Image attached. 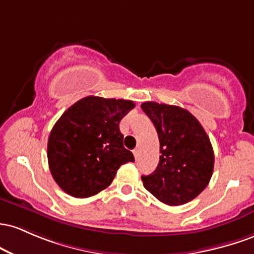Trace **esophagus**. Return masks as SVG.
I'll list each match as a JSON object with an SVG mask.
<instances>
[{
	"label": "esophagus",
	"instance_id": "34e87169",
	"mask_svg": "<svg viewBox=\"0 0 254 254\" xmlns=\"http://www.w3.org/2000/svg\"><path fill=\"white\" fill-rule=\"evenodd\" d=\"M133 155H134L135 159H138V158H139V150H138V149L133 150Z\"/></svg>",
	"mask_w": 254,
	"mask_h": 254
}]
</instances>
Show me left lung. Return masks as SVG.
Instances as JSON below:
<instances>
[{
	"instance_id": "left-lung-1",
	"label": "left lung",
	"mask_w": 254,
	"mask_h": 254,
	"mask_svg": "<svg viewBox=\"0 0 254 254\" xmlns=\"http://www.w3.org/2000/svg\"><path fill=\"white\" fill-rule=\"evenodd\" d=\"M159 139V163L150 175L141 176L144 187L162 203L178 206L193 200L212 176V145L203 126L184 108L145 102Z\"/></svg>"
}]
</instances>
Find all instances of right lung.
Masks as SVG:
<instances>
[{
	"instance_id": "right-lung-1",
	"label": "right lung",
	"mask_w": 254,
	"mask_h": 254,
	"mask_svg": "<svg viewBox=\"0 0 254 254\" xmlns=\"http://www.w3.org/2000/svg\"><path fill=\"white\" fill-rule=\"evenodd\" d=\"M132 101L89 96L68 108L51 129L48 162L67 194L89 198L112 184L122 164L134 162L119 124Z\"/></svg>"
}]
</instances>
